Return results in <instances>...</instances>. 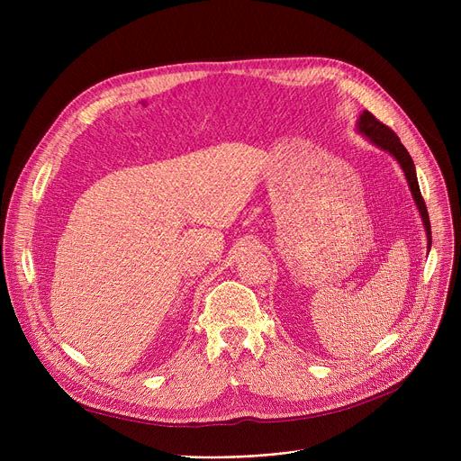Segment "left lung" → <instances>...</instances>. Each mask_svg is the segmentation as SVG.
<instances>
[{
  "instance_id": "8db88e82",
  "label": "left lung",
  "mask_w": 461,
  "mask_h": 461,
  "mask_svg": "<svg viewBox=\"0 0 461 461\" xmlns=\"http://www.w3.org/2000/svg\"><path fill=\"white\" fill-rule=\"evenodd\" d=\"M357 129L360 134H365L372 143H375L377 148H381L383 151L391 153L402 166L407 185L411 188V194H413V200L417 203V209L420 212V218L424 222V230H426V237H428V249L431 245V228H429V216H428V209L426 203L422 200V194H420V186L417 181V172H415V164L411 155L407 153V149L402 145L400 138L396 136L394 131H391L386 125H383L379 119H375L370 112H362L358 117V123Z\"/></svg>"
}]
</instances>
